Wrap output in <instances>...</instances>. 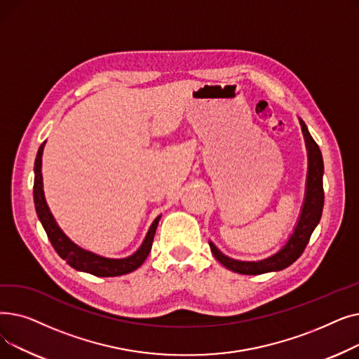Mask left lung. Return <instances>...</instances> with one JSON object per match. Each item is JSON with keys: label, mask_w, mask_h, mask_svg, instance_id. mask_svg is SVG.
Here are the masks:
<instances>
[{"label": "left lung", "mask_w": 359, "mask_h": 359, "mask_svg": "<svg viewBox=\"0 0 359 359\" xmlns=\"http://www.w3.org/2000/svg\"><path fill=\"white\" fill-rule=\"evenodd\" d=\"M301 128H303V134L306 137L307 149H309V176H307V192L306 201L303 206V212H301L299 221L294 230V234L285 244V248L279 250L276 255L259 262H240L224 256L212 243H210V248L215 259L224 265L227 269L243 273V275H260L272 271L285 269L303 255L310 237L320 222L323 212V203H325V191H323V157L322 151L318 145L310 135V132L303 121Z\"/></svg>", "instance_id": "8db88e82"}]
</instances>
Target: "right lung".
I'll list each match as a JSON object with an SVG mask.
<instances>
[{
	"label": "right lung",
	"instance_id": "right-lung-1",
	"mask_svg": "<svg viewBox=\"0 0 359 359\" xmlns=\"http://www.w3.org/2000/svg\"><path fill=\"white\" fill-rule=\"evenodd\" d=\"M43 145H45V142L39 147V151H37V156L34 160L33 199H34V208H36L37 217H39L55 252L58 253L71 268L91 273V275H96V276H119V275H125V273H129L132 271L138 269L144 263V260L147 259V256L151 250V246H153V240H154V234L157 230L160 217H157L154 219V222L151 224V227L147 233L144 243L141 244V248L129 257L106 259V257L97 256L94 253H90L87 250H83L79 246H75V244L61 231L58 224L55 222V219L48 208V205L45 202L42 172H41Z\"/></svg>",
	"mask_w": 359,
	"mask_h": 359
}]
</instances>
